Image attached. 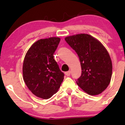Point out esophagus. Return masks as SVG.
Masks as SVG:
<instances>
[{"label":"esophagus","mask_w":125,"mask_h":125,"mask_svg":"<svg viewBox=\"0 0 125 125\" xmlns=\"http://www.w3.org/2000/svg\"><path fill=\"white\" fill-rule=\"evenodd\" d=\"M65 74L67 76H70V75H71V71L66 72Z\"/></svg>","instance_id":"esophagus-1"}]
</instances>
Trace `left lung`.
I'll return each instance as SVG.
<instances>
[{
  "mask_svg": "<svg viewBox=\"0 0 125 125\" xmlns=\"http://www.w3.org/2000/svg\"><path fill=\"white\" fill-rule=\"evenodd\" d=\"M75 51L82 67L81 77L76 83L90 95H97L109 84L112 63L109 54L98 40L87 34H78L65 38Z\"/></svg>",
  "mask_w": 125,
  "mask_h": 125,
  "instance_id": "obj_1",
  "label": "left lung"
}]
</instances>
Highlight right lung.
<instances>
[{"mask_svg":"<svg viewBox=\"0 0 125 125\" xmlns=\"http://www.w3.org/2000/svg\"><path fill=\"white\" fill-rule=\"evenodd\" d=\"M61 39H40L27 52L23 64L24 82L33 94L48 99L58 92L64 73L54 59L53 54Z\"/></svg>","mask_w":125,"mask_h":125,"instance_id":"obj_1","label":"right lung"}]
</instances>
